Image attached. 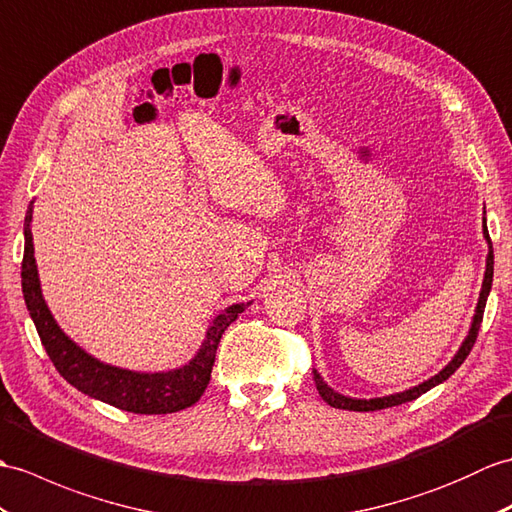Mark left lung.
Here are the masks:
<instances>
[{
    "instance_id": "8db88e82",
    "label": "left lung",
    "mask_w": 512,
    "mask_h": 512,
    "mask_svg": "<svg viewBox=\"0 0 512 512\" xmlns=\"http://www.w3.org/2000/svg\"><path fill=\"white\" fill-rule=\"evenodd\" d=\"M484 237L486 242H489V257H486V272H484V283H482V292H480V301H478V310H475V316H473V325H471V331L467 340L462 342L460 351L456 353V358L451 360L441 373L434 375L432 379H427V382L414 386L412 390H406V392H397V395H390V397H382V399H349V397H342L338 395V392L331 390L323 379H320V375L314 371V382H316V390L318 395L323 397V401H327L331 408H338V410H353V412H371V410H384V408H392V406H401V403H408L412 399L421 397L423 392H427L430 388L438 386L441 382H445V379L449 375L456 373V368L467 360V355L471 353L473 344H475V338H478V331H480V325H482V318H484V307H486V296H489L491 292V283H493V244H491V237H489V229H486V222H484Z\"/></svg>"
}]
</instances>
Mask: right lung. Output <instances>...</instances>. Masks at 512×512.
I'll return each mask as SVG.
<instances>
[{
  "instance_id": "obj_1",
  "label": "right lung",
  "mask_w": 512,
  "mask_h": 512,
  "mask_svg": "<svg viewBox=\"0 0 512 512\" xmlns=\"http://www.w3.org/2000/svg\"><path fill=\"white\" fill-rule=\"evenodd\" d=\"M32 209L26 213V246H23V261H21V288L26 307L34 320V327L39 331V338L43 347L50 355L56 371L61 373L67 382L78 388L85 395L100 399L111 406L133 412V414H168L185 410L200 399L205 392L213 360H216V351L220 338L233 320L240 316L251 303H237L231 305L216 316L213 325L207 331V340L202 342V349L196 358L187 366L178 368L170 373H133L122 371L117 366L102 364L91 355H87L80 347L71 342L61 327L54 323V318L47 310V305L41 296V285L37 266H34V246H32V231H30Z\"/></svg>"
}]
</instances>
